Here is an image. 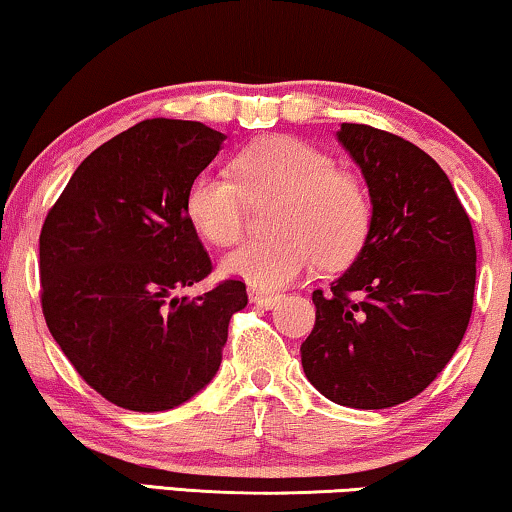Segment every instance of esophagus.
Listing matches in <instances>:
<instances>
[{
	"mask_svg": "<svg viewBox=\"0 0 512 512\" xmlns=\"http://www.w3.org/2000/svg\"><path fill=\"white\" fill-rule=\"evenodd\" d=\"M248 294H250V301H253V304H257V306H262V308H273L280 301V294L257 290V287H250Z\"/></svg>",
	"mask_w": 512,
	"mask_h": 512,
	"instance_id": "34e87169",
	"label": "esophagus"
}]
</instances>
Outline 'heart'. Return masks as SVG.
I'll use <instances>...</instances> for the list:
<instances>
[{
    "mask_svg": "<svg viewBox=\"0 0 512 512\" xmlns=\"http://www.w3.org/2000/svg\"><path fill=\"white\" fill-rule=\"evenodd\" d=\"M234 178L201 171L187 185L185 213L213 246L246 232L248 199L280 197L273 239L246 241L222 262L229 276L259 290L290 285L318 262L343 266L362 253L371 232L369 194L334 157L297 136H269L236 157Z\"/></svg>",
    "mask_w": 512,
    "mask_h": 512,
    "instance_id": "heart-1",
    "label": "heart"
}]
</instances>
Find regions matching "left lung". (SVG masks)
Masks as SVG:
<instances>
[{
  "label": "left lung",
  "mask_w": 512,
  "mask_h": 512,
  "mask_svg": "<svg viewBox=\"0 0 512 512\" xmlns=\"http://www.w3.org/2000/svg\"><path fill=\"white\" fill-rule=\"evenodd\" d=\"M336 136L369 185L371 232L350 269L313 292L301 364L329 401L390 408L429 387L462 343L475 290L473 227L424 150L355 122Z\"/></svg>",
  "instance_id": "1"
}]
</instances>
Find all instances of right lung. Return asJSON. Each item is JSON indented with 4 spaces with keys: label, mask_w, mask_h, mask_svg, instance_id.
Segmentation results:
<instances>
[{
    "label": "right lung",
    "mask_w": 512,
    "mask_h": 512,
    "mask_svg": "<svg viewBox=\"0 0 512 512\" xmlns=\"http://www.w3.org/2000/svg\"><path fill=\"white\" fill-rule=\"evenodd\" d=\"M222 141L201 122L143 120L85 157L41 227L46 325L78 376L120 408L155 413L204 390L248 304L236 278L174 294L213 271L185 192Z\"/></svg>",
    "instance_id": "right-lung-1"
}]
</instances>
